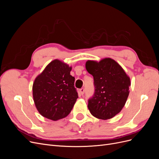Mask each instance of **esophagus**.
<instances>
[{"instance_id":"34e87169","label":"esophagus","mask_w":159,"mask_h":159,"mask_svg":"<svg viewBox=\"0 0 159 159\" xmlns=\"http://www.w3.org/2000/svg\"><path fill=\"white\" fill-rule=\"evenodd\" d=\"M80 92L81 95H84V92H85V89L84 88H81L80 89Z\"/></svg>"}]
</instances>
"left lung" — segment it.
<instances>
[{"label": "left lung", "mask_w": 159, "mask_h": 159, "mask_svg": "<svg viewBox=\"0 0 159 159\" xmlns=\"http://www.w3.org/2000/svg\"><path fill=\"white\" fill-rule=\"evenodd\" d=\"M87 71L93 77L94 93L88 109L94 117L109 119L121 111L129 96L130 78L120 65L111 58L99 62L88 60Z\"/></svg>", "instance_id": "left-lung-1"}]
</instances>
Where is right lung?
I'll return each instance as SVG.
<instances>
[{"label": "right lung", "instance_id": "right-lung-1", "mask_svg": "<svg viewBox=\"0 0 159 159\" xmlns=\"http://www.w3.org/2000/svg\"><path fill=\"white\" fill-rule=\"evenodd\" d=\"M71 68L58 60L48 65L33 84V98L43 117L53 121L70 114L78 98Z\"/></svg>", "mask_w": 159, "mask_h": 159}]
</instances>
